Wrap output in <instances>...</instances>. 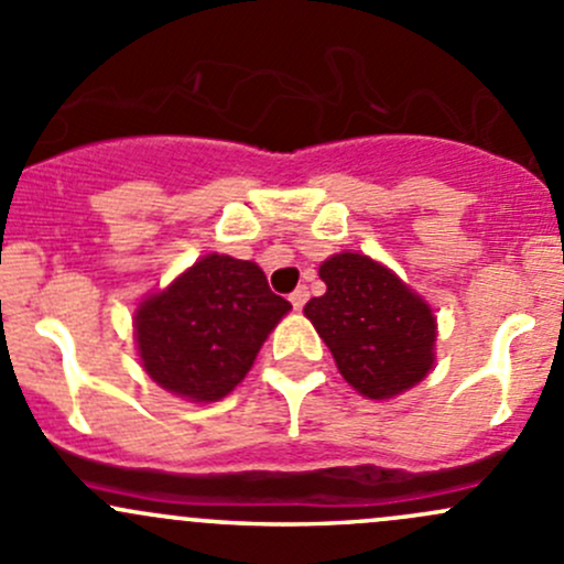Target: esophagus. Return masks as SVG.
Instances as JSON below:
<instances>
[{
    "mask_svg": "<svg viewBox=\"0 0 564 564\" xmlns=\"http://www.w3.org/2000/svg\"><path fill=\"white\" fill-rule=\"evenodd\" d=\"M289 300H292V305H294V308H303V305L305 303H308V292H305V289H294V292H292V297H289Z\"/></svg>",
    "mask_w": 564,
    "mask_h": 564,
    "instance_id": "34e87169",
    "label": "esophagus"
}]
</instances>
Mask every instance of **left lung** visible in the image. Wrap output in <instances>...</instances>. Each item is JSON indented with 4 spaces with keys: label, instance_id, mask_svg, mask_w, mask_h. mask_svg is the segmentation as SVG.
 I'll use <instances>...</instances> for the list:
<instances>
[{
    "label": "left lung",
    "instance_id": "1",
    "mask_svg": "<svg viewBox=\"0 0 564 564\" xmlns=\"http://www.w3.org/2000/svg\"><path fill=\"white\" fill-rule=\"evenodd\" d=\"M318 278L327 292L308 300L305 316L360 395L392 398L434 368V311L395 272L362 253H335Z\"/></svg>",
    "mask_w": 564,
    "mask_h": 564
}]
</instances>
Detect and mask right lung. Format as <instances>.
Returning <instances> with one entry per match:
<instances>
[{"label":"right lung","mask_w":564,"mask_h":564,"mask_svg":"<svg viewBox=\"0 0 564 564\" xmlns=\"http://www.w3.org/2000/svg\"><path fill=\"white\" fill-rule=\"evenodd\" d=\"M289 311L259 264L209 253L139 305L133 327L141 366L174 395L218 401L246 379Z\"/></svg>","instance_id":"add662e5"}]
</instances>
